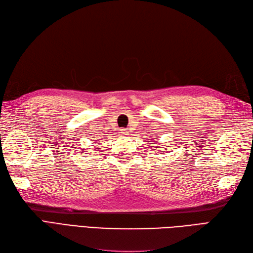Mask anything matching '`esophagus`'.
Here are the masks:
<instances>
[{
  "instance_id": "esophagus-1",
  "label": "esophagus",
  "mask_w": 253,
  "mask_h": 253,
  "mask_svg": "<svg viewBox=\"0 0 253 253\" xmlns=\"http://www.w3.org/2000/svg\"><path fill=\"white\" fill-rule=\"evenodd\" d=\"M119 134H120V135H126V134H127V129H126V128H120V129H119Z\"/></svg>"
}]
</instances>
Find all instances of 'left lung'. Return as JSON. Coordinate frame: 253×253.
<instances>
[{
  "label": "left lung",
  "mask_w": 253,
  "mask_h": 253,
  "mask_svg": "<svg viewBox=\"0 0 253 253\" xmlns=\"http://www.w3.org/2000/svg\"><path fill=\"white\" fill-rule=\"evenodd\" d=\"M152 149H153V148H152Z\"/></svg>",
  "instance_id": "obj_1"
}]
</instances>
